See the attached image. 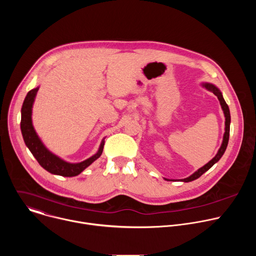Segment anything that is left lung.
<instances>
[{
	"instance_id": "8db88e82",
	"label": "left lung",
	"mask_w": 256,
	"mask_h": 256,
	"mask_svg": "<svg viewBox=\"0 0 256 256\" xmlns=\"http://www.w3.org/2000/svg\"><path fill=\"white\" fill-rule=\"evenodd\" d=\"M204 87H206L208 90L212 91L218 99V101H220L221 103V106H222V109L224 112V114H225V118H226V122H225V134H224V138H223V142H222V146L221 148L218 149L216 155L208 163L206 164L204 166H202V168H200L198 171H196L192 175H190V177L188 178H184V179H181V181H184V182H190V181H192V180H196L198 179V177H200L206 171H208L214 163H216L218 160L221 159V157L223 156V154L225 153L226 151V148L228 146V142H229V134H230V122H231V116H230V110H229V106L227 105L226 101L224 100L223 98V95L221 93V91L218 90L216 86L212 85V84H208V83H206V84H202ZM167 180V179H166Z\"/></svg>"
}]
</instances>
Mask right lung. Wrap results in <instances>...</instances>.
Segmentation results:
<instances>
[{"label":"right lung","mask_w":256,"mask_h":256,"mask_svg":"<svg viewBox=\"0 0 256 256\" xmlns=\"http://www.w3.org/2000/svg\"><path fill=\"white\" fill-rule=\"evenodd\" d=\"M40 88H35L30 90L23 102L22 109H21V132L24 138V142L32 155L38 160L40 165L44 167L46 171L64 176V177H72L80 174L85 168H87L90 164H92L96 159H98L103 151L104 147V140H102L100 148L98 152L92 156L91 158L77 164H70L68 163L52 153H50L40 140L38 136L36 134L31 122V108L35 98L36 93H38Z\"/></svg>","instance_id":"add662e5"}]
</instances>
